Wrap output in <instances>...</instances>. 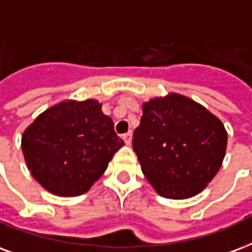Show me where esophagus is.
<instances>
[{"label": "esophagus", "instance_id": "esophagus-1", "mask_svg": "<svg viewBox=\"0 0 252 252\" xmlns=\"http://www.w3.org/2000/svg\"><path fill=\"white\" fill-rule=\"evenodd\" d=\"M123 140H124L126 145H130V143H132V132H128V133L123 134Z\"/></svg>", "mask_w": 252, "mask_h": 252}]
</instances>
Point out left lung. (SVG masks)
<instances>
[{
	"instance_id": "1",
	"label": "left lung",
	"mask_w": 252,
	"mask_h": 252,
	"mask_svg": "<svg viewBox=\"0 0 252 252\" xmlns=\"http://www.w3.org/2000/svg\"><path fill=\"white\" fill-rule=\"evenodd\" d=\"M227 130L216 115L188 96L170 92L143 103L133 151L161 197L201 193L222 166Z\"/></svg>"
}]
</instances>
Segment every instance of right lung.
<instances>
[{"label": "right lung", "mask_w": 252, "mask_h": 252, "mask_svg": "<svg viewBox=\"0 0 252 252\" xmlns=\"http://www.w3.org/2000/svg\"><path fill=\"white\" fill-rule=\"evenodd\" d=\"M123 145L112 119L95 99H68L51 105L36 116L21 139L34 180L58 197L88 191Z\"/></svg>", "instance_id": "obj_1"}]
</instances>
